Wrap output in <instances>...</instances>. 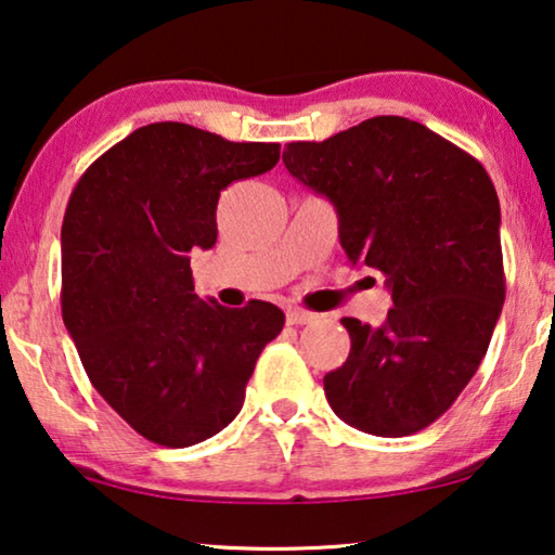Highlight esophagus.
Masks as SVG:
<instances>
[{"instance_id":"34e87169","label":"esophagus","mask_w":555,"mask_h":555,"mask_svg":"<svg viewBox=\"0 0 555 555\" xmlns=\"http://www.w3.org/2000/svg\"><path fill=\"white\" fill-rule=\"evenodd\" d=\"M312 318H315V315H312V312H308V310H300V308L287 310V323H291V325H305V323H310Z\"/></svg>"}]
</instances>
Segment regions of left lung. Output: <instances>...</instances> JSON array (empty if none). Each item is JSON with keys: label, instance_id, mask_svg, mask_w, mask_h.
I'll return each instance as SVG.
<instances>
[{"label": "left lung", "instance_id": "8db88e82", "mask_svg": "<svg viewBox=\"0 0 555 555\" xmlns=\"http://www.w3.org/2000/svg\"><path fill=\"white\" fill-rule=\"evenodd\" d=\"M283 163L335 205L348 260L392 293L377 327L343 318L350 356L325 375L327 403L373 436L428 428L476 375L505 300L501 205L486 167L396 115L291 142Z\"/></svg>", "mask_w": 555, "mask_h": 555}]
</instances>
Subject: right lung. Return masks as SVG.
<instances>
[{
	"label": "right lung",
	"mask_w": 555,
	"mask_h": 555,
	"mask_svg": "<svg viewBox=\"0 0 555 555\" xmlns=\"http://www.w3.org/2000/svg\"><path fill=\"white\" fill-rule=\"evenodd\" d=\"M278 142H230L184 122L127 134L87 167L62 222V320L94 390L165 448L212 438L240 413L278 305L197 300L188 253L218 240L228 184L272 170Z\"/></svg>",
	"instance_id": "right-lung-1"
}]
</instances>
